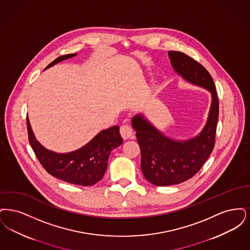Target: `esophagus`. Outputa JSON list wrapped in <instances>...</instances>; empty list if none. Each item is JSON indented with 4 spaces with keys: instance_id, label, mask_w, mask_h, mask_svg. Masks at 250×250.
I'll return each instance as SVG.
<instances>
[{
    "instance_id": "esophagus-1",
    "label": "esophagus",
    "mask_w": 250,
    "mask_h": 250,
    "mask_svg": "<svg viewBox=\"0 0 250 250\" xmlns=\"http://www.w3.org/2000/svg\"><path fill=\"white\" fill-rule=\"evenodd\" d=\"M120 131L122 138L125 139V140H126V139H129V138H130V137L132 136V129L130 128V125H127V124L122 125V126L120 127Z\"/></svg>"
}]
</instances>
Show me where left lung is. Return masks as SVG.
I'll return each mask as SVG.
<instances>
[{
  "label": "left lung",
  "mask_w": 250,
  "mask_h": 250,
  "mask_svg": "<svg viewBox=\"0 0 250 250\" xmlns=\"http://www.w3.org/2000/svg\"><path fill=\"white\" fill-rule=\"evenodd\" d=\"M168 55L174 71L186 81L207 89L212 103L204 129L188 140L167 137L142 114L132 118L141 150L142 173L147 181L161 187L180 184L198 173L213 151L218 120L217 90L207 69L182 52Z\"/></svg>",
  "instance_id": "obj_1"
}]
</instances>
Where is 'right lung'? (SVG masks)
Here are the masks:
<instances>
[{"instance_id": "1", "label": "right lung", "mask_w": 250, "mask_h": 250, "mask_svg": "<svg viewBox=\"0 0 250 250\" xmlns=\"http://www.w3.org/2000/svg\"><path fill=\"white\" fill-rule=\"evenodd\" d=\"M76 55L77 53L61 56L45 69ZM27 129L31 146L44 170L56 178L79 186H92L100 181L106 171L110 152L123 142L120 134V127L116 125L100 131L77 150L57 153L46 149L36 140L28 118Z\"/></svg>"}]
</instances>
